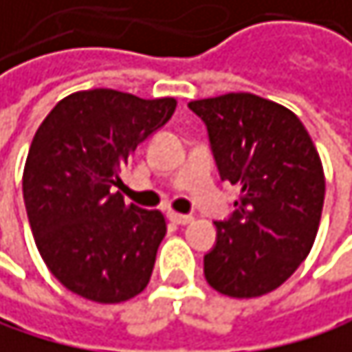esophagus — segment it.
<instances>
[{"label": "esophagus", "instance_id": "34e87169", "mask_svg": "<svg viewBox=\"0 0 352 352\" xmlns=\"http://www.w3.org/2000/svg\"><path fill=\"white\" fill-rule=\"evenodd\" d=\"M168 219L173 223H177V225H190L194 221L192 214H179V212H168Z\"/></svg>", "mask_w": 352, "mask_h": 352}]
</instances>
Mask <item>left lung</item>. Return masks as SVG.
<instances>
[{
	"label": "left lung",
	"instance_id": "left-lung-1",
	"mask_svg": "<svg viewBox=\"0 0 352 352\" xmlns=\"http://www.w3.org/2000/svg\"><path fill=\"white\" fill-rule=\"evenodd\" d=\"M188 107L208 129L221 179L241 188L233 214L214 223L204 276L229 297L266 295L316 241L326 194L320 154L299 117L262 96L229 92Z\"/></svg>",
	"mask_w": 352,
	"mask_h": 352
}]
</instances>
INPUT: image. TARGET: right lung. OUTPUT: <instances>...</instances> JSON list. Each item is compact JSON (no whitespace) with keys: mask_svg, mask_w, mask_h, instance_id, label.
<instances>
[{"mask_svg":"<svg viewBox=\"0 0 352 352\" xmlns=\"http://www.w3.org/2000/svg\"><path fill=\"white\" fill-rule=\"evenodd\" d=\"M175 107V98L94 88L65 96L38 125L22 175L24 204L41 258L72 293L121 303L146 289L166 223L113 188Z\"/></svg>","mask_w":352,"mask_h":352,"instance_id":"add662e5","label":"right lung"}]
</instances>
